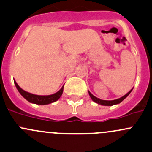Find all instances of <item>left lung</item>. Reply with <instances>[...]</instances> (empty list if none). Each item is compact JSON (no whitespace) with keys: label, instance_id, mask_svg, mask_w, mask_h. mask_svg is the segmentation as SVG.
<instances>
[{"label":"left lung","instance_id":"left-lung-1","mask_svg":"<svg viewBox=\"0 0 152 152\" xmlns=\"http://www.w3.org/2000/svg\"><path fill=\"white\" fill-rule=\"evenodd\" d=\"M132 89H130V91H129L128 92H127L126 95H124V96H122V97H120V98H118V99H116V100H101V99L100 98H97L95 96H94L93 95H92V93H91L89 91H88V93L89 95V97H91V99H92V100H93L95 103H97V104L99 105H109V106H111V105H116V104H119V103H120L123 100H124V99L126 98L127 96H128L129 95H130V93L131 92H132Z\"/></svg>","mask_w":152,"mask_h":152}]
</instances>
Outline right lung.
I'll return each instance as SVG.
<instances>
[{
	"instance_id": "add662e5",
	"label": "right lung",
	"mask_w": 152,
	"mask_h": 152,
	"mask_svg": "<svg viewBox=\"0 0 152 152\" xmlns=\"http://www.w3.org/2000/svg\"><path fill=\"white\" fill-rule=\"evenodd\" d=\"M14 84H15L16 87H17V90L19 91L21 95L25 99H26L30 103H34V104L37 105H47L49 103H54V102L57 101L60 97H61L62 94L63 92V87L64 85L62 87V88L57 92L55 94H52L50 95H34V94L30 93V92H26V91L23 90L22 88H20V86L17 84L15 80H14Z\"/></svg>"
}]
</instances>
